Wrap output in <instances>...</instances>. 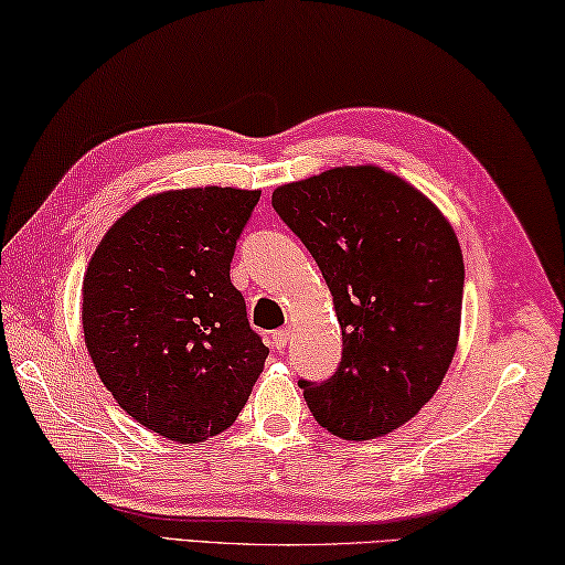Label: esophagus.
Returning <instances> with one entry per match:
<instances>
[{
    "label": "esophagus",
    "instance_id": "1",
    "mask_svg": "<svg viewBox=\"0 0 565 565\" xmlns=\"http://www.w3.org/2000/svg\"><path fill=\"white\" fill-rule=\"evenodd\" d=\"M287 339H290V329H275V332H273V347L275 349H285Z\"/></svg>",
    "mask_w": 565,
    "mask_h": 565
}]
</instances>
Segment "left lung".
<instances>
[{"instance_id":"1","label":"left lung","mask_w":565,"mask_h":565,"mask_svg":"<svg viewBox=\"0 0 565 565\" xmlns=\"http://www.w3.org/2000/svg\"><path fill=\"white\" fill-rule=\"evenodd\" d=\"M273 209L312 253L342 327L334 374L297 381L315 420L344 440L401 428L455 356L465 263L452 226L379 167L285 184L273 191Z\"/></svg>"}]
</instances>
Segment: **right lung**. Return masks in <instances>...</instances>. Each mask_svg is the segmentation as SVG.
Wrapping results in <instances>:
<instances>
[{"label":"right lung","instance_id":"obj_1","mask_svg":"<svg viewBox=\"0 0 565 565\" xmlns=\"http://www.w3.org/2000/svg\"><path fill=\"white\" fill-rule=\"evenodd\" d=\"M258 199L231 186L145 199L85 270L83 334L98 376L125 413L169 440L226 430L268 359L231 282Z\"/></svg>","mask_w":565,"mask_h":565}]
</instances>
